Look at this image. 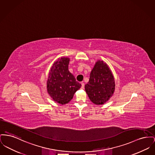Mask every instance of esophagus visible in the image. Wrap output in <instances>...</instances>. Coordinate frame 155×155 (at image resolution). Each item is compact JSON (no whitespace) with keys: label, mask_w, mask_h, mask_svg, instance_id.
Listing matches in <instances>:
<instances>
[{"label":"esophagus","mask_w":155,"mask_h":155,"mask_svg":"<svg viewBox=\"0 0 155 155\" xmlns=\"http://www.w3.org/2000/svg\"><path fill=\"white\" fill-rule=\"evenodd\" d=\"M81 88L83 89V88H84V86H85V85H84V82H81Z\"/></svg>","instance_id":"1"}]
</instances>
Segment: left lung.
Returning <instances> with one entry per match:
<instances>
[{
  "instance_id": "8db88e82",
  "label": "left lung",
  "mask_w": 155,
  "mask_h": 155,
  "mask_svg": "<svg viewBox=\"0 0 155 155\" xmlns=\"http://www.w3.org/2000/svg\"><path fill=\"white\" fill-rule=\"evenodd\" d=\"M115 88L114 78L108 66L102 61H98L85 85L89 98L96 105H102L112 97Z\"/></svg>"
}]
</instances>
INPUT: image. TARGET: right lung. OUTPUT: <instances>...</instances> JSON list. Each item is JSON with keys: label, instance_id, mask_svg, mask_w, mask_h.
Listing matches in <instances>:
<instances>
[{"label": "right lung", "instance_id": "right-lung-1", "mask_svg": "<svg viewBox=\"0 0 155 155\" xmlns=\"http://www.w3.org/2000/svg\"><path fill=\"white\" fill-rule=\"evenodd\" d=\"M70 58H58L51 68L47 82V91L53 100L64 105L73 99L81 85L68 70Z\"/></svg>", "mask_w": 155, "mask_h": 155}]
</instances>
